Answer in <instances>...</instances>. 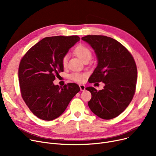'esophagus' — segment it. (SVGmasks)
Here are the masks:
<instances>
[{
	"mask_svg": "<svg viewBox=\"0 0 156 156\" xmlns=\"http://www.w3.org/2000/svg\"><path fill=\"white\" fill-rule=\"evenodd\" d=\"M80 88L81 91H85V86L84 85H80Z\"/></svg>",
	"mask_w": 156,
	"mask_h": 156,
	"instance_id": "esophagus-1",
	"label": "esophagus"
}]
</instances>
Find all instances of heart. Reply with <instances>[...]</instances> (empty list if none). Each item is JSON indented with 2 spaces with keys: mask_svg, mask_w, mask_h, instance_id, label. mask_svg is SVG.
I'll use <instances>...</instances> for the list:
<instances>
[{
  "mask_svg": "<svg viewBox=\"0 0 156 156\" xmlns=\"http://www.w3.org/2000/svg\"><path fill=\"white\" fill-rule=\"evenodd\" d=\"M75 53L81 61H85V59H90L92 57V51L88 47L84 45H79L75 49ZM68 55H65L62 59V64L63 66H66L68 61ZM85 77V74H81L78 73H72L70 75V78L76 82H81Z\"/></svg>",
  "mask_w": 156,
  "mask_h": 156,
  "instance_id": "1",
  "label": "heart"
}]
</instances>
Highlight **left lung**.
<instances>
[{
	"label": "left lung",
	"instance_id": "obj_1",
	"mask_svg": "<svg viewBox=\"0 0 156 156\" xmlns=\"http://www.w3.org/2000/svg\"><path fill=\"white\" fill-rule=\"evenodd\" d=\"M81 40L94 51L97 65L88 81L102 82L104 88L97 91L86 88L92 94L88 107L95 115L111 119L123 112L135 94L137 69L127 49L117 40L103 35H87Z\"/></svg>",
	"mask_w": 156,
	"mask_h": 156
}]
</instances>
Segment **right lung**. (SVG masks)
Instances as JSON below:
<instances>
[{"label": "right lung", "mask_w": 156, "mask_h": 156, "mask_svg": "<svg viewBox=\"0 0 156 156\" xmlns=\"http://www.w3.org/2000/svg\"><path fill=\"white\" fill-rule=\"evenodd\" d=\"M80 37H45L33 46L21 59L18 71L21 96L38 118L51 121L60 116L80 88L76 83L63 87L53 81L63 71L62 57Z\"/></svg>", "instance_id": "obj_1"}]
</instances>
